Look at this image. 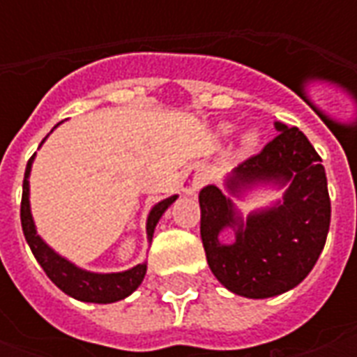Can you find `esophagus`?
Listing matches in <instances>:
<instances>
[{
    "mask_svg": "<svg viewBox=\"0 0 357 357\" xmlns=\"http://www.w3.org/2000/svg\"><path fill=\"white\" fill-rule=\"evenodd\" d=\"M202 185H204V174L199 171L186 172V176L183 178V190L186 195H197V190Z\"/></svg>",
    "mask_w": 357,
    "mask_h": 357,
    "instance_id": "obj_1",
    "label": "esophagus"
}]
</instances>
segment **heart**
I'll return each instance as SVG.
<instances>
[{
  "label": "heart",
  "mask_w": 357,
  "mask_h": 357,
  "mask_svg": "<svg viewBox=\"0 0 357 357\" xmlns=\"http://www.w3.org/2000/svg\"><path fill=\"white\" fill-rule=\"evenodd\" d=\"M232 130V125H222L220 127V132L222 135H228ZM258 141H260V135H258V130H246L242 137H240V144H242V149H246V151H250V149H254L256 144H258Z\"/></svg>",
  "instance_id": "obj_1"
}]
</instances>
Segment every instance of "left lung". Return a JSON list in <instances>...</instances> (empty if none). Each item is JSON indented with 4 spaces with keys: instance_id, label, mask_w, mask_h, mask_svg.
Listing matches in <instances>:
<instances>
[{
    "instance_id": "1",
    "label": "left lung",
    "mask_w": 357,
    "mask_h": 357,
    "mask_svg": "<svg viewBox=\"0 0 357 357\" xmlns=\"http://www.w3.org/2000/svg\"><path fill=\"white\" fill-rule=\"evenodd\" d=\"M278 135L225 181L227 192L200 190V238L206 262L225 288L244 298H272L296 288L320 258L330 230V195L322 158L306 135L274 123ZM256 185L286 188L282 201L244 219L230 196ZM230 227L235 242H220Z\"/></svg>"
}]
</instances>
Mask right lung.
Masks as SVG:
<instances>
[{
	"instance_id": "1",
	"label": "right lung",
	"mask_w": 357,
	"mask_h": 357,
	"mask_svg": "<svg viewBox=\"0 0 357 357\" xmlns=\"http://www.w3.org/2000/svg\"><path fill=\"white\" fill-rule=\"evenodd\" d=\"M33 158L35 155L29 158L27 169H25V178H23L21 228H23V234H25V240H27V244H29V248L33 252L35 260L45 270L49 280L67 296L81 300V302H93V304H111V302H119V300L132 294L141 286L144 274H146V262L137 264V266L129 268L125 272H111V274L89 272V270L75 266L67 258H63L61 254L55 252L47 242L37 234L33 216H31V204H29V174H31ZM176 199L178 197L172 195L169 199L157 202L151 208L149 218H146V238L153 240V234H155V228H157L160 216L165 214V211Z\"/></svg>"
}]
</instances>
